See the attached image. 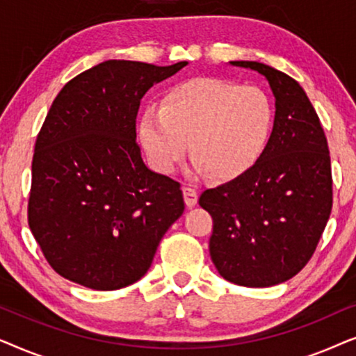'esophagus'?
Wrapping results in <instances>:
<instances>
[{"label":"esophagus","mask_w":356,"mask_h":356,"mask_svg":"<svg viewBox=\"0 0 356 356\" xmlns=\"http://www.w3.org/2000/svg\"><path fill=\"white\" fill-rule=\"evenodd\" d=\"M183 196L188 207H194L197 204V193L193 188H183Z\"/></svg>","instance_id":"34e87169"}]
</instances>
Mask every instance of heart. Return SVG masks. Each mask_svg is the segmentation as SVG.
<instances>
[{"label":"heart","instance_id":"b5f03b06","mask_svg":"<svg viewBox=\"0 0 356 356\" xmlns=\"http://www.w3.org/2000/svg\"><path fill=\"white\" fill-rule=\"evenodd\" d=\"M274 124V102L261 87L194 77L172 87L160 108L145 106L138 136L159 173H173L189 143L194 173L232 181L259 162Z\"/></svg>","mask_w":356,"mask_h":356}]
</instances>
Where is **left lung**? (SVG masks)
<instances>
[{
  "instance_id": "8db88e82",
  "label": "left lung",
  "mask_w": 356,
  "mask_h": 356,
  "mask_svg": "<svg viewBox=\"0 0 356 356\" xmlns=\"http://www.w3.org/2000/svg\"><path fill=\"white\" fill-rule=\"evenodd\" d=\"M269 82L275 124L259 162L199 197L212 216L209 250L218 274L243 286H272L313 256L332 211L327 139L298 82L257 61H230Z\"/></svg>"
}]
</instances>
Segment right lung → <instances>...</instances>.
Instances as JSON below:
<instances>
[{
  "instance_id": "obj_1",
  "label": "right lung",
  "mask_w": 356,
  "mask_h": 356,
  "mask_svg": "<svg viewBox=\"0 0 356 356\" xmlns=\"http://www.w3.org/2000/svg\"><path fill=\"white\" fill-rule=\"evenodd\" d=\"M186 65L108 60L53 100L33 152L29 227L65 279L94 290L134 284L181 217L179 183L140 157L136 116L145 92Z\"/></svg>"
}]
</instances>
